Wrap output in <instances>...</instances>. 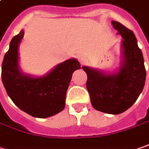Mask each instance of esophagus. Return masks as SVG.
I'll return each instance as SVG.
<instances>
[{
	"label": "esophagus",
	"instance_id": "1",
	"mask_svg": "<svg viewBox=\"0 0 149 149\" xmlns=\"http://www.w3.org/2000/svg\"><path fill=\"white\" fill-rule=\"evenodd\" d=\"M79 63H81V64H84V63H86L87 58H86V56L80 55V56H79Z\"/></svg>",
	"mask_w": 149,
	"mask_h": 149
}]
</instances>
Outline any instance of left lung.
I'll return each instance as SVG.
<instances>
[{
	"label": "left lung",
	"instance_id": "1",
	"mask_svg": "<svg viewBox=\"0 0 149 149\" xmlns=\"http://www.w3.org/2000/svg\"><path fill=\"white\" fill-rule=\"evenodd\" d=\"M111 24L123 38L120 66L112 73L82 66L87 74L86 88L93 107L117 115L134 104L143 91L146 80L144 59L132 31L118 22Z\"/></svg>",
	"mask_w": 149,
	"mask_h": 149
}]
</instances>
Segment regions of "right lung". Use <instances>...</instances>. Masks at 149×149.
<instances>
[{
  "instance_id": "right-lung-1",
  "label": "right lung",
  "mask_w": 149,
  "mask_h": 149,
  "mask_svg": "<svg viewBox=\"0 0 149 149\" xmlns=\"http://www.w3.org/2000/svg\"><path fill=\"white\" fill-rule=\"evenodd\" d=\"M21 30L11 39L4 56L1 79L7 95L22 111L38 118H46L62 111L72 74L80 69L74 58L54 66L42 76L24 73L19 64V45L23 38Z\"/></svg>"
}]
</instances>
